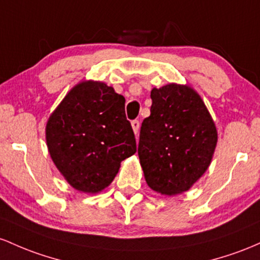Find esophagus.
Listing matches in <instances>:
<instances>
[{"label":"esophagus","mask_w":260,"mask_h":260,"mask_svg":"<svg viewBox=\"0 0 260 260\" xmlns=\"http://www.w3.org/2000/svg\"><path fill=\"white\" fill-rule=\"evenodd\" d=\"M131 126H133V130H134V133H135V135H138L139 129H140V121L139 120H133V121H131Z\"/></svg>","instance_id":"34e87169"}]
</instances>
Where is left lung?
<instances>
[{
	"mask_svg": "<svg viewBox=\"0 0 260 260\" xmlns=\"http://www.w3.org/2000/svg\"><path fill=\"white\" fill-rule=\"evenodd\" d=\"M151 99V115L142 121L138 148L145 180L157 193H184L211 163L216 125L199 93L188 84L152 88Z\"/></svg>",
	"mask_w": 260,
	"mask_h": 260,
	"instance_id": "left-lung-1",
	"label": "left lung"
}]
</instances>
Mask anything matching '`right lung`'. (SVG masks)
Segmentation results:
<instances>
[{"mask_svg":"<svg viewBox=\"0 0 260 260\" xmlns=\"http://www.w3.org/2000/svg\"><path fill=\"white\" fill-rule=\"evenodd\" d=\"M45 139L61 176L87 194L109 186L121 161L136 152L125 98L101 81L72 87L49 116Z\"/></svg>","mask_w":260,"mask_h":260,"instance_id":"right-lung-1","label":"right lung"}]
</instances>
